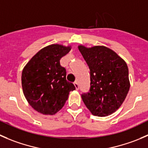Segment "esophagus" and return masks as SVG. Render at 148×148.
<instances>
[{"label": "esophagus", "mask_w": 148, "mask_h": 148, "mask_svg": "<svg viewBox=\"0 0 148 148\" xmlns=\"http://www.w3.org/2000/svg\"><path fill=\"white\" fill-rule=\"evenodd\" d=\"M74 86H75V87L76 90H78V89H79V85H78V83H77V82H75Z\"/></svg>", "instance_id": "1"}]
</instances>
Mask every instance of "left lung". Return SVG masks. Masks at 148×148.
<instances>
[{"label": "left lung", "instance_id": "1", "mask_svg": "<svg viewBox=\"0 0 148 148\" xmlns=\"http://www.w3.org/2000/svg\"><path fill=\"white\" fill-rule=\"evenodd\" d=\"M78 49L90 69V87L81 95L83 103L92 114L109 116L120 107L130 90L127 63L106 47L79 45Z\"/></svg>", "mask_w": 148, "mask_h": 148}]
</instances>
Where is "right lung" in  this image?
Returning a JSON list of instances; mask_svg holds the SVG:
<instances>
[{
	"label": "right lung",
	"mask_w": 148,
	"mask_h": 148,
	"mask_svg": "<svg viewBox=\"0 0 148 148\" xmlns=\"http://www.w3.org/2000/svg\"><path fill=\"white\" fill-rule=\"evenodd\" d=\"M71 46L53 44L42 48L27 62L21 75L26 99L39 113L53 115L59 112L75 89L66 80V70L60 60L71 51Z\"/></svg>",
	"instance_id": "add662e5"
}]
</instances>
